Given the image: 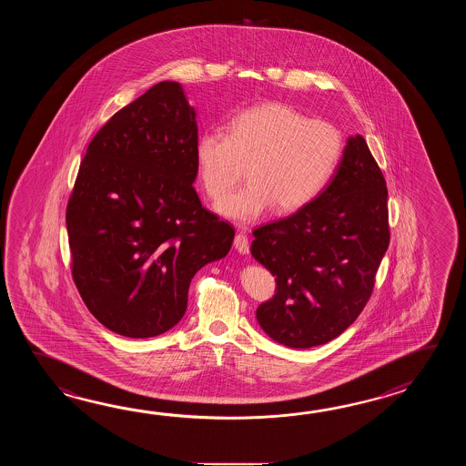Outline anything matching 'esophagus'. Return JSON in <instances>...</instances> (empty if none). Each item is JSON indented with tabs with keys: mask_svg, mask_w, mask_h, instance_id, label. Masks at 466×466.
Here are the masks:
<instances>
[{
	"mask_svg": "<svg viewBox=\"0 0 466 466\" xmlns=\"http://www.w3.org/2000/svg\"><path fill=\"white\" fill-rule=\"evenodd\" d=\"M235 249H237L239 255H248L249 253V243H248L247 235L238 233L237 237H235Z\"/></svg>",
	"mask_w": 466,
	"mask_h": 466,
	"instance_id": "esophagus-1",
	"label": "esophagus"
}]
</instances>
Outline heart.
<instances>
[{"instance_id": "b5f03b06", "label": "heart", "mask_w": 466, "mask_h": 466, "mask_svg": "<svg viewBox=\"0 0 466 466\" xmlns=\"http://www.w3.org/2000/svg\"><path fill=\"white\" fill-rule=\"evenodd\" d=\"M341 153L343 138L333 125L278 101L241 109L227 133L208 129L195 141L209 198L225 197L239 177V161H248L249 181L217 205L221 217L237 223L255 221L275 203L281 213L305 208L335 175Z\"/></svg>"}]
</instances>
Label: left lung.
Listing matches in <instances>:
<instances>
[{"label":"left lung","mask_w":466,"mask_h":466,"mask_svg":"<svg viewBox=\"0 0 466 466\" xmlns=\"http://www.w3.org/2000/svg\"><path fill=\"white\" fill-rule=\"evenodd\" d=\"M387 199L381 169L355 135L317 198L253 231L251 255L277 279L275 297L257 309L268 337L305 350L335 339L357 319L390 243Z\"/></svg>","instance_id":"8db88e82"}]
</instances>
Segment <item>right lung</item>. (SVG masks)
I'll list each match as a JSON object with an SVG mask.
<instances>
[{"instance_id":"right-lung-1","label":"right lung","mask_w":466,"mask_h":466,"mask_svg":"<svg viewBox=\"0 0 466 466\" xmlns=\"http://www.w3.org/2000/svg\"><path fill=\"white\" fill-rule=\"evenodd\" d=\"M197 109L161 81L91 139L66 209L73 279L101 325L158 337L178 323L197 271L228 255L235 229L201 207Z\"/></svg>"}]
</instances>
